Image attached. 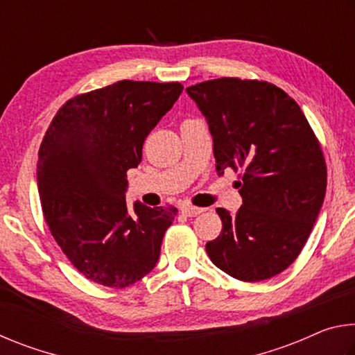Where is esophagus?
<instances>
[{
    "label": "esophagus",
    "instance_id": "34e87169",
    "mask_svg": "<svg viewBox=\"0 0 355 355\" xmlns=\"http://www.w3.org/2000/svg\"><path fill=\"white\" fill-rule=\"evenodd\" d=\"M203 211H205L203 208H197V207H192V205H186V207L182 208V213L184 216H188V218H194V216H199Z\"/></svg>",
    "mask_w": 355,
    "mask_h": 355
}]
</instances>
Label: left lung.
Wrapping results in <instances>:
<instances>
[{
	"mask_svg": "<svg viewBox=\"0 0 355 355\" xmlns=\"http://www.w3.org/2000/svg\"><path fill=\"white\" fill-rule=\"evenodd\" d=\"M213 137L216 171H243L235 214L224 208L207 252L220 271L260 282L285 271L307 243L326 196L320 142L290 95L266 81L219 78L186 87Z\"/></svg>",
	"mask_w": 355,
	"mask_h": 355,
	"instance_id": "1",
	"label": "left lung"
}]
</instances>
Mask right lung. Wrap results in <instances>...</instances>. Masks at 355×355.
I'll use <instances>...</instances> for the list:
<instances>
[{
    "label": "right lung",
    "instance_id": "right-lung-1",
    "mask_svg": "<svg viewBox=\"0 0 355 355\" xmlns=\"http://www.w3.org/2000/svg\"><path fill=\"white\" fill-rule=\"evenodd\" d=\"M180 83L117 81L69 100L39 148L37 188L53 238L84 277L111 288L141 280L159 260L177 208H128L127 171L178 100Z\"/></svg>",
    "mask_w": 355,
    "mask_h": 355
}]
</instances>
